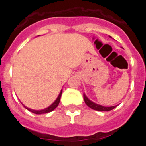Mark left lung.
<instances>
[{
  "mask_svg": "<svg viewBox=\"0 0 146 146\" xmlns=\"http://www.w3.org/2000/svg\"><path fill=\"white\" fill-rule=\"evenodd\" d=\"M110 37L111 38V36ZM83 98H84V101L85 102H86V104H87L89 108L94 110H98V111H110V110H113L115 108H116L117 107V105L111 107H104L101 105V104H96V103L94 102H92L91 100H90L85 94H83Z\"/></svg>",
  "mask_w": 146,
  "mask_h": 146,
  "instance_id": "1",
  "label": "left lung"
}]
</instances>
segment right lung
<instances>
[{
    "label": "right lung",
    "instance_id": "right-lung-1",
    "mask_svg": "<svg viewBox=\"0 0 146 146\" xmlns=\"http://www.w3.org/2000/svg\"><path fill=\"white\" fill-rule=\"evenodd\" d=\"M61 94H62V89H61V91H60V94H59V95L58 96L57 99H55V102H54L52 104H50V106L47 107V108H44V109L39 110H36L31 109V108H28V107L25 106V104H23V103H22V104H23V106L25 107V109H27L28 110H29V111L32 112V113H34V114L40 115V114H44V113H50V112L53 111L54 110L57 108L58 105L59 104V102H60V96H61Z\"/></svg>",
    "mask_w": 146,
    "mask_h": 146
}]
</instances>
